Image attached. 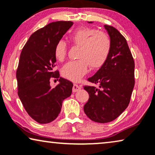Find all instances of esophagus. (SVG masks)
<instances>
[{
	"instance_id": "esophagus-1",
	"label": "esophagus",
	"mask_w": 155,
	"mask_h": 155,
	"mask_svg": "<svg viewBox=\"0 0 155 155\" xmlns=\"http://www.w3.org/2000/svg\"><path fill=\"white\" fill-rule=\"evenodd\" d=\"M80 89H81L80 88V87L78 86V84H73V92H78V91L80 90Z\"/></svg>"
}]
</instances>
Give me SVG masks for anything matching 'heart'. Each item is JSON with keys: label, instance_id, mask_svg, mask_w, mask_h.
Here are the masks:
<instances>
[{"label": "heart", "instance_id": "1", "mask_svg": "<svg viewBox=\"0 0 155 155\" xmlns=\"http://www.w3.org/2000/svg\"><path fill=\"white\" fill-rule=\"evenodd\" d=\"M70 40L80 46L78 60L68 62L63 65L61 74L67 79L78 81L87 74L89 66L99 68L105 62L111 49V39L104 31L81 27L70 36ZM67 54V45L63 40L57 41L54 47V56L59 61L64 60Z\"/></svg>", "mask_w": 155, "mask_h": 155}]
</instances>
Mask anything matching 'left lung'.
I'll return each instance as SVG.
<instances>
[{"mask_svg":"<svg viewBox=\"0 0 155 155\" xmlns=\"http://www.w3.org/2000/svg\"><path fill=\"white\" fill-rule=\"evenodd\" d=\"M104 27L111 39V49L99 71L87 79L99 88L84 87L90 95L84 113L101 124L115 120L128 107L135 85V62L126 39L114 27Z\"/></svg>","mask_w":155,"mask_h":155,"instance_id":"left-lung-1","label":"left lung"}]
</instances>
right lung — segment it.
Listing matches in <instances>:
<instances>
[{"label":"right lung","mask_w":155,"mask_h":155,"mask_svg":"<svg viewBox=\"0 0 155 155\" xmlns=\"http://www.w3.org/2000/svg\"><path fill=\"white\" fill-rule=\"evenodd\" d=\"M73 25L71 21L49 23L30 36L21 52L16 72L18 94L27 114L39 124L56 119L63 101L71 95L73 82L59 78L58 70L54 71V47ZM51 78L59 81L54 88L50 85Z\"/></svg>","instance_id":"right-lung-1"}]
</instances>
